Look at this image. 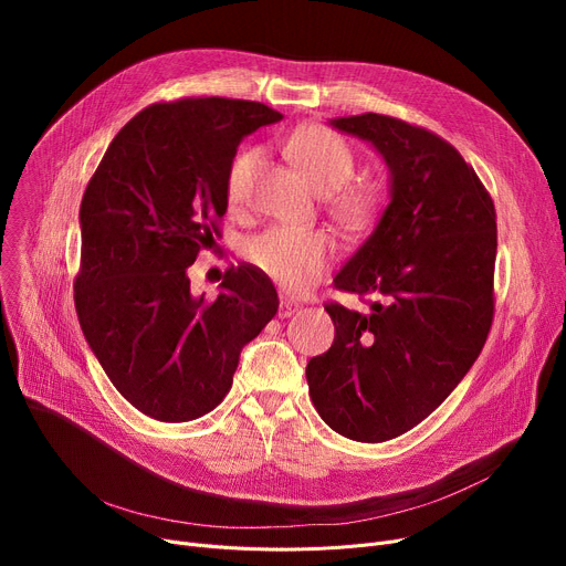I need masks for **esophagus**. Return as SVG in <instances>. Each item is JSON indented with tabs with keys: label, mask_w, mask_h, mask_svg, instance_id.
<instances>
[{
	"label": "esophagus",
	"mask_w": 566,
	"mask_h": 566,
	"mask_svg": "<svg viewBox=\"0 0 566 566\" xmlns=\"http://www.w3.org/2000/svg\"><path fill=\"white\" fill-rule=\"evenodd\" d=\"M295 312H298V303L284 301V298H282L280 310H277V316H280V318H289V316H291V314H295Z\"/></svg>",
	"instance_id": "obj_1"
}]
</instances>
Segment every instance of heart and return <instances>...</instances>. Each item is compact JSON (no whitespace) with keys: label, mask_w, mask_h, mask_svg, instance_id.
I'll use <instances>...</instances> for the list:
<instances>
[{"label":"heart","mask_w":566,"mask_h":566,"mask_svg":"<svg viewBox=\"0 0 566 566\" xmlns=\"http://www.w3.org/2000/svg\"><path fill=\"white\" fill-rule=\"evenodd\" d=\"M286 154L318 192H333L331 213L346 231H365L374 224L378 199L369 188L348 184L355 171V156L339 135L323 126L301 128L286 142ZM259 163L256 148H245L229 163L224 195L231 211H241L250 201ZM333 256V238L318 229L273 227L250 238L245 245V259L289 293H303L318 282Z\"/></svg>","instance_id":"obj_1"}]
</instances>
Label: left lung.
Segmentation results:
<instances>
[{
	"label": "left lung",
	"instance_id": "left-lung-1",
	"mask_svg": "<svg viewBox=\"0 0 566 566\" xmlns=\"http://www.w3.org/2000/svg\"><path fill=\"white\" fill-rule=\"evenodd\" d=\"M390 169V203L335 277L367 314L328 303L335 342L307 363L314 408L337 433L382 442L431 415L478 360L493 321L495 206L436 133L385 114L339 116Z\"/></svg>",
	"mask_w": 566,
	"mask_h": 566
}]
</instances>
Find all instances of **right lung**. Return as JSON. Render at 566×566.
Returning <instances> with one entry per match:
<instances>
[{"label": "right lung", "instance_id": "add662e5", "mask_svg": "<svg viewBox=\"0 0 566 566\" xmlns=\"http://www.w3.org/2000/svg\"><path fill=\"white\" fill-rule=\"evenodd\" d=\"M280 118L220 96L156 103L118 130L84 190L77 318L114 388L148 418L211 412L243 346L277 314L254 265H231L216 301L190 293L188 265L220 235L238 144Z\"/></svg>", "mask_w": 566, "mask_h": 566}]
</instances>
